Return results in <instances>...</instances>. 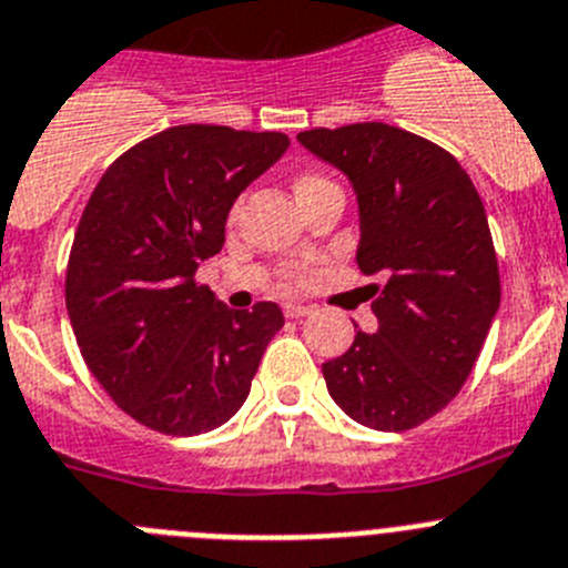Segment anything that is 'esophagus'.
<instances>
[{
	"label": "esophagus",
	"instance_id": "1",
	"mask_svg": "<svg viewBox=\"0 0 568 568\" xmlns=\"http://www.w3.org/2000/svg\"><path fill=\"white\" fill-rule=\"evenodd\" d=\"M283 311H285V316H288V320H300V316L314 314V308H311V305H303V303H285Z\"/></svg>",
	"mask_w": 568,
	"mask_h": 568
}]
</instances>
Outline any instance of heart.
<instances>
[{"mask_svg":"<svg viewBox=\"0 0 568 568\" xmlns=\"http://www.w3.org/2000/svg\"><path fill=\"white\" fill-rule=\"evenodd\" d=\"M325 181V178H320V175H314V172H303V175H296V181H294V195L300 197V195H305V192H308L311 186H316V183H322ZM285 283L288 285H303L305 280H308V268H305V265H288V268H285Z\"/></svg>","mask_w":568,"mask_h":568,"instance_id":"b5f03b06","label":"heart"}]
</instances>
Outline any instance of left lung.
<instances>
[{
    "label": "left lung",
    "instance_id": "1",
    "mask_svg": "<svg viewBox=\"0 0 568 568\" xmlns=\"http://www.w3.org/2000/svg\"><path fill=\"white\" fill-rule=\"evenodd\" d=\"M345 172L359 201L356 263L376 334L322 365L331 398L373 430L402 433L456 398L481 354L500 277L487 212L462 163L422 135L365 121L296 135Z\"/></svg>",
    "mask_w": 568,
    "mask_h": 568
}]
</instances>
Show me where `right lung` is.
<instances>
[{
	"instance_id": "right-lung-1",
	"label": "right lung",
	"mask_w": 568,
	"mask_h": 568,
	"mask_svg": "<svg viewBox=\"0 0 568 568\" xmlns=\"http://www.w3.org/2000/svg\"><path fill=\"white\" fill-rule=\"evenodd\" d=\"M283 132L183 124L110 163L87 201L64 300L106 396L138 424L197 436L243 407L283 311H234L197 283L226 243L232 203L283 152Z\"/></svg>"
}]
</instances>
